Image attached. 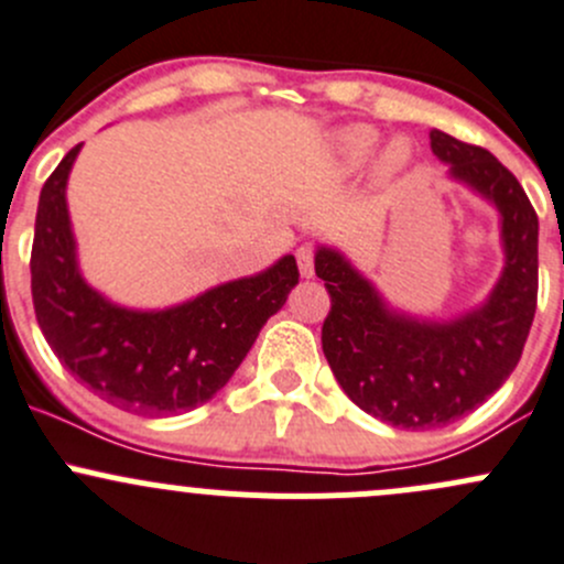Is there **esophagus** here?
Here are the masks:
<instances>
[{
    "label": "esophagus",
    "mask_w": 564,
    "mask_h": 564,
    "mask_svg": "<svg viewBox=\"0 0 564 564\" xmlns=\"http://www.w3.org/2000/svg\"><path fill=\"white\" fill-rule=\"evenodd\" d=\"M297 264H300V272H303V278L314 275V248H311V246L300 248L297 250Z\"/></svg>",
    "instance_id": "obj_1"
}]
</instances>
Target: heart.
Returning a JSON list of instances; mask_svg holds the SVG:
<instances>
[{"instance_id": "1", "label": "heart", "mask_w": 564, "mask_h": 564, "mask_svg": "<svg viewBox=\"0 0 564 564\" xmlns=\"http://www.w3.org/2000/svg\"><path fill=\"white\" fill-rule=\"evenodd\" d=\"M377 141H379V133L371 128V124H349V128L338 130V133L333 135L335 161H338L340 169L351 172V169L362 166V163L371 158ZM409 155H412L409 141L392 139L382 150V155H379V172L398 174L409 163Z\"/></svg>"}]
</instances>
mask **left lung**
<instances>
[{
    "instance_id": "left-lung-1",
    "label": "left lung",
    "mask_w": 564,
    "mask_h": 564,
    "mask_svg": "<svg viewBox=\"0 0 564 564\" xmlns=\"http://www.w3.org/2000/svg\"><path fill=\"white\" fill-rule=\"evenodd\" d=\"M453 180L502 215L505 270L480 308L423 322L388 308L338 250H316L329 292L322 349L346 395L395 429H442L480 406L519 366L538 308V215L524 187L488 150L431 130Z\"/></svg>"
}]
</instances>
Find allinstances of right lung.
<instances>
[{"label":"right lung","instance_id":"add662e5","mask_svg":"<svg viewBox=\"0 0 564 564\" xmlns=\"http://www.w3.org/2000/svg\"><path fill=\"white\" fill-rule=\"evenodd\" d=\"M82 144L45 180L32 242V303L62 366L98 398L141 417L191 412L240 368L256 335L297 286L294 256L166 311L108 303L78 272L65 187Z\"/></svg>","mask_w":564,"mask_h":564}]
</instances>
